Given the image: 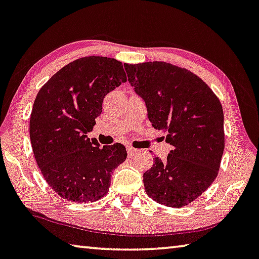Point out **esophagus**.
Returning <instances> with one entry per match:
<instances>
[{"label": "esophagus", "mask_w": 259, "mask_h": 259, "mask_svg": "<svg viewBox=\"0 0 259 259\" xmlns=\"http://www.w3.org/2000/svg\"><path fill=\"white\" fill-rule=\"evenodd\" d=\"M127 154H128L130 157H132V156H134L135 154H138V149H135L131 146H127Z\"/></svg>", "instance_id": "34e87169"}]
</instances>
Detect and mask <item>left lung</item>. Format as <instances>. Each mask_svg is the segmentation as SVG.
I'll use <instances>...</instances> for the list:
<instances>
[{
  "instance_id": "1",
  "label": "left lung",
  "mask_w": 259,
  "mask_h": 259,
  "mask_svg": "<svg viewBox=\"0 0 259 259\" xmlns=\"http://www.w3.org/2000/svg\"><path fill=\"white\" fill-rule=\"evenodd\" d=\"M128 82L146 103L153 127L172 150L143 174L148 196L169 207L196 200L215 180L225 149L224 110L212 89L185 68L164 61L124 63Z\"/></svg>"
}]
</instances>
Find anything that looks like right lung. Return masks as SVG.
<instances>
[{"label":"right lung","instance_id":"right-lung-1","mask_svg":"<svg viewBox=\"0 0 259 259\" xmlns=\"http://www.w3.org/2000/svg\"><path fill=\"white\" fill-rule=\"evenodd\" d=\"M126 81L120 61L93 55L62 67L39 90L30 117L31 145L44 178L62 199L85 204L109 192L111 172L126 160V148H99L87 133L104 97Z\"/></svg>","mask_w":259,"mask_h":259}]
</instances>
